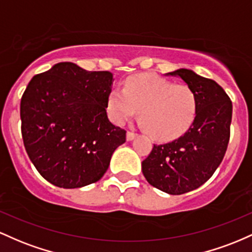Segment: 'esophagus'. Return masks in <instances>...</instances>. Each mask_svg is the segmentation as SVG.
<instances>
[{"mask_svg":"<svg viewBox=\"0 0 252 252\" xmlns=\"http://www.w3.org/2000/svg\"><path fill=\"white\" fill-rule=\"evenodd\" d=\"M135 137H137V133H134V132H132V131H128V132H127L126 138H127V140H128V141L133 140Z\"/></svg>","mask_w":252,"mask_h":252,"instance_id":"1","label":"esophagus"}]
</instances>
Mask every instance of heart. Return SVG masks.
Segmentation results:
<instances>
[{
	"label": "heart",
	"mask_w": 252,
	"mask_h": 252,
	"mask_svg": "<svg viewBox=\"0 0 252 252\" xmlns=\"http://www.w3.org/2000/svg\"><path fill=\"white\" fill-rule=\"evenodd\" d=\"M108 109L119 124L140 111L144 131L154 139L169 140L182 135L194 123L197 97L190 87L141 73L127 78L123 90H111Z\"/></svg>",
	"instance_id": "1"
}]
</instances>
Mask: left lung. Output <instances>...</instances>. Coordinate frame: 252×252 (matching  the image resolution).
<instances>
[{
    "label": "left lung",
    "mask_w": 252,
    "mask_h": 252,
    "mask_svg": "<svg viewBox=\"0 0 252 252\" xmlns=\"http://www.w3.org/2000/svg\"><path fill=\"white\" fill-rule=\"evenodd\" d=\"M194 90L197 113L185 134L170 143L155 145L141 163L151 186L171 195L194 190L211 179L221 163L230 140L232 102L216 81L188 69L170 72Z\"/></svg>",
    "instance_id": "1"
}]
</instances>
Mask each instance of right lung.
<instances>
[{
	"label": "right lung",
	"instance_id": "right-lung-1",
	"mask_svg": "<svg viewBox=\"0 0 252 252\" xmlns=\"http://www.w3.org/2000/svg\"><path fill=\"white\" fill-rule=\"evenodd\" d=\"M113 75L64 62L31 80L21 97L26 152L45 180L81 188L103 176L126 131L107 117Z\"/></svg>",
	"mask_w": 252,
	"mask_h": 252
}]
</instances>
